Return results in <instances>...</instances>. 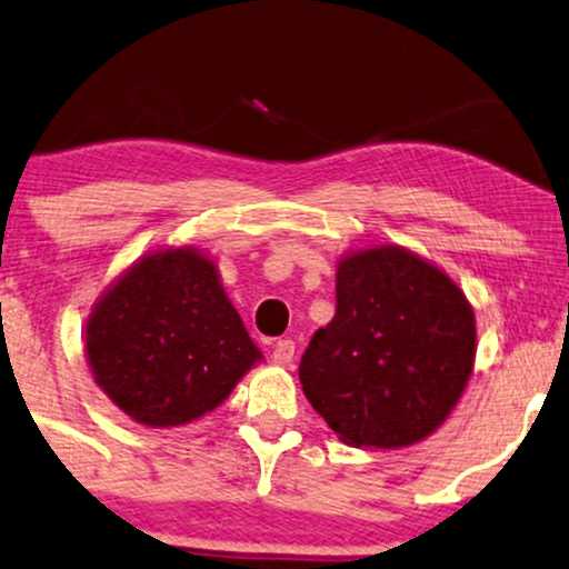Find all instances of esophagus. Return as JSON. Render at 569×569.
Returning <instances> with one entry per match:
<instances>
[{"mask_svg": "<svg viewBox=\"0 0 569 569\" xmlns=\"http://www.w3.org/2000/svg\"><path fill=\"white\" fill-rule=\"evenodd\" d=\"M293 349L297 347H293L291 338H280L276 347H272V359H276L278 365H289L293 359Z\"/></svg>", "mask_w": 569, "mask_h": 569, "instance_id": "esophagus-1", "label": "esophagus"}]
</instances>
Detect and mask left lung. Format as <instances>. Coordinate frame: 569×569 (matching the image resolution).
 <instances>
[{"instance_id": "8db88e82", "label": "left lung", "mask_w": 569, "mask_h": 569, "mask_svg": "<svg viewBox=\"0 0 569 569\" xmlns=\"http://www.w3.org/2000/svg\"><path fill=\"white\" fill-rule=\"evenodd\" d=\"M472 365L476 315L462 289L386 243L338 260L336 315L309 341L299 380L343 443L401 449L443 426Z\"/></svg>"}]
</instances>
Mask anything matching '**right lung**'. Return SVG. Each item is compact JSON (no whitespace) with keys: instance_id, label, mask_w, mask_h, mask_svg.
<instances>
[{"instance_id":"right-lung-1","label":"right lung","mask_w":569,"mask_h":569,"mask_svg":"<svg viewBox=\"0 0 569 569\" xmlns=\"http://www.w3.org/2000/svg\"><path fill=\"white\" fill-rule=\"evenodd\" d=\"M83 343L97 386L149 428L212 412L262 359L197 247L136 260L93 305Z\"/></svg>"}]
</instances>
